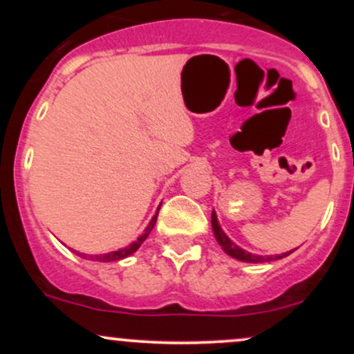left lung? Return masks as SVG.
<instances>
[{
  "instance_id": "1",
  "label": "left lung",
  "mask_w": 354,
  "mask_h": 354,
  "mask_svg": "<svg viewBox=\"0 0 354 354\" xmlns=\"http://www.w3.org/2000/svg\"><path fill=\"white\" fill-rule=\"evenodd\" d=\"M211 226H213V233H214V238H216L218 245L223 248V251H225L226 254L231 256V258L238 259V261H243V263H265V261H274V259H281L284 256L291 254L295 250L288 251V253H283V254H271V256H259V254H253L250 253V251L243 250V248H239L236 243L231 241L228 238V234L223 231L221 226H219V221H218V216L216 213H211Z\"/></svg>"
}]
</instances>
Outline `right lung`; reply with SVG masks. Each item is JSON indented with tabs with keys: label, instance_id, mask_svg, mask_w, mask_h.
<instances>
[{
	"label": "right lung",
	"instance_id": "1",
	"mask_svg": "<svg viewBox=\"0 0 354 354\" xmlns=\"http://www.w3.org/2000/svg\"><path fill=\"white\" fill-rule=\"evenodd\" d=\"M158 211H160V208L156 209V214H154V216L151 218V221H149V225L145 228L143 234H141V236H138L136 241H133L131 245H128L126 248H121V250H118V251H111V253H104V254H83V253H78V256H81V258H84V259H93V261H101V263L120 261V259L128 258V256H131L138 250V248L143 245L145 239L148 238L149 233H151L154 225H156Z\"/></svg>",
	"mask_w": 354,
	"mask_h": 354
}]
</instances>
